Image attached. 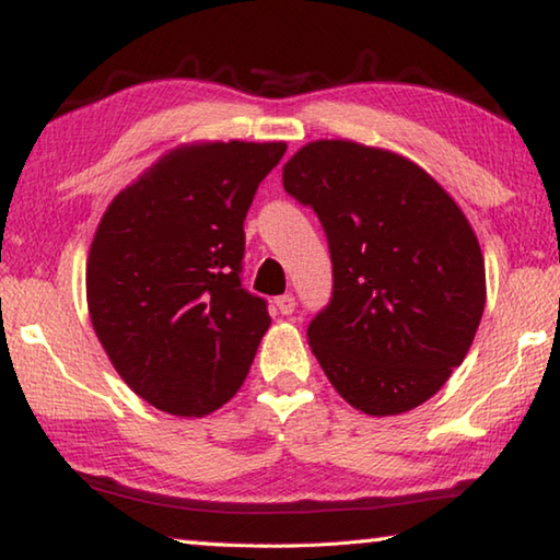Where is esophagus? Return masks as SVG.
I'll list each match as a JSON object with an SVG mask.
<instances>
[{"mask_svg":"<svg viewBox=\"0 0 560 560\" xmlns=\"http://www.w3.org/2000/svg\"><path fill=\"white\" fill-rule=\"evenodd\" d=\"M277 308H279V314L291 316L293 311H296V299H293L291 293H283V296L277 299Z\"/></svg>","mask_w":560,"mask_h":560,"instance_id":"34e87169","label":"esophagus"}]
</instances>
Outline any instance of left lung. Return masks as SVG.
Here are the masks:
<instances>
[{"mask_svg": "<svg viewBox=\"0 0 560 560\" xmlns=\"http://www.w3.org/2000/svg\"><path fill=\"white\" fill-rule=\"evenodd\" d=\"M283 189L328 236L334 296L308 346L355 410L410 412L462 365L487 303L481 246L459 205L393 150L314 140L283 165Z\"/></svg>", "mask_w": 560, "mask_h": 560, "instance_id": "left-lung-1", "label": "left lung"}]
</instances>
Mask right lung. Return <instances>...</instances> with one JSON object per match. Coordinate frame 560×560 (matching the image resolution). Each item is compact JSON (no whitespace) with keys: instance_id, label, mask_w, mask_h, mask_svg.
<instances>
[{"instance_id":"right-lung-1","label":"right lung","mask_w":560,"mask_h":560,"mask_svg":"<svg viewBox=\"0 0 560 560\" xmlns=\"http://www.w3.org/2000/svg\"><path fill=\"white\" fill-rule=\"evenodd\" d=\"M287 143L177 145L113 197L86 264L89 314L136 395L205 417L240 390L267 301L242 289L244 217Z\"/></svg>"}]
</instances>
